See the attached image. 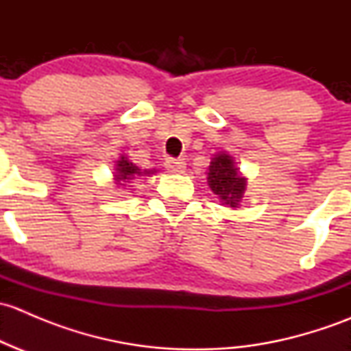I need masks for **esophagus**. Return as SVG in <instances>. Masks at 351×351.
<instances>
[{
    "label": "esophagus",
    "mask_w": 351,
    "mask_h": 351,
    "mask_svg": "<svg viewBox=\"0 0 351 351\" xmlns=\"http://www.w3.org/2000/svg\"><path fill=\"white\" fill-rule=\"evenodd\" d=\"M166 169H168L169 173H183L186 168V162L183 161V159H175V158H169L166 159L165 162Z\"/></svg>",
    "instance_id": "34e87169"
}]
</instances>
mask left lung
I'll use <instances>...</instances> for the list:
<instances>
[{"label":"left lung","mask_w":351,"mask_h":351,"mask_svg":"<svg viewBox=\"0 0 351 351\" xmlns=\"http://www.w3.org/2000/svg\"><path fill=\"white\" fill-rule=\"evenodd\" d=\"M208 185L226 205L236 207L246 189V180L238 175V168H234L231 156L219 154L208 166Z\"/></svg>","instance_id":"8db88e82"}]
</instances>
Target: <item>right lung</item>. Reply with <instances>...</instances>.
<instances>
[{
	"instance_id": "add662e5",
	"label": "right lung",
	"mask_w": 351,
	"mask_h": 351,
	"mask_svg": "<svg viewBox=\"0 0 351 351\" xmlns=\"http://www.w3.org/2000/svg\"><path fill=\"white\" fill-rule=\"evenodd\" d=\"M141 169L137 168L134 162H130L129 159L125 158V156H122V158L117 161V169H115V180L119 185H122L123 182H129V180H132L134 176L141 175ZM147 173L151 171H144V175H147Z\"/></svg>"
}]
</instances>
